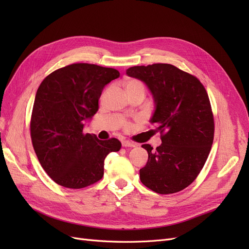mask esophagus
<instances>
[{
  "label": "esophagus",
  "mask_w": 249,
  "mask_h": 249,
  "mask_svg": "<svg viewBox=\"0 0 249 249\" xmlns=\"http://www.w3.org/2000/svg\"><path fill=\"white\" fill-rule=\"evenodd\" d=\"M122 144H123V146H124V147H135V146L137 145L136 143L131 142V141H129V140H123Z\"/></svg>",
  "instance_id": "obj_1"
}]
</instances>
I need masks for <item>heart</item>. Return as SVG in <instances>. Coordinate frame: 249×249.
Returning <instances> with one entry per match:
<instances>
[{"label":"heart","instance_id":"1","mask_svg":"<svg viewBox=\"0 0 249 249\" xmlns=\"http://www.w3.org/2000/svg\"><path fill=\"white\" fill-rule=\"evenodd\" d=\"M126 92L127 91H138V90H141V91H144V86H143L142 83L138 80H127L124 84Z\"/></svg>","mask_w":249,"mask_h":249}]
</instances>
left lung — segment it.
Masks as SVG:
<instances>
[{"instance_id":"8db88e82","label":"left lung","mask_w":249,"mask_h":249,"mask_svg":"<svg viewBox=\"0 0 249 249\" xmlns=\"http://www.w3.org/2000/svg\"><path fill=\"white\" fill-rule=\"evenodd\" d=\"M144 83L153 96L155 111L149 123L162 134L156 150L149 144L148 160L140 180L159 194L176 193L196 178L214 139V119L209 96L197 78L171 64L156 63L126 70Z\"/></svg>"}]
</instances>
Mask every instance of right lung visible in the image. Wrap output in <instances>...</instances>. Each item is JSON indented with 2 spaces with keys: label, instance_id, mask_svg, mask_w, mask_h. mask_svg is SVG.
Listing matches in <instances>:
<instances>
[{
  "label": "right lung",
  "instance_id": "add662e5",
  "mask_svg": "<svg viewBox=\"0 0 249 249\" xmlns=\"http://www.w3.org/2000/svg\"><path fill=\"white\" fill-rule=\"evenodd\" d=\"M119 71L76 63L53 71L37 89L31 117L35 154L48 176L60 186L80 189L104 176V161L118 152L116 138L100 140L84 134L85 124L99 110L103 89Z\"/></svg>",
  "mask_w": 249,
  "mask_h": 249
}]
</instances>
